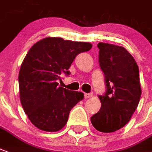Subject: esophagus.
I'll return each instance as SVG.
<instances>
[{
    "label": "esophagus",
    "instance_id": "34e87169",
    "mask_svg": "<svg viewBox=\"0 0 152 152\" xmlns=\"http://www.w3.org/2000/svg\"><path fill=\"white\" fill-rule=\"evenodd\" d=\"M84 96H85V98H90L93 96V93H85L84 94Z\"/></svg>",
    "mask_w": 152,
    "mask_h": 152
}]
</instances>
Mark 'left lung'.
<instances>
[{
	"instance_id": "left-lung-1",
	"label": "left lung",
	"mask_w": 152,
	"mask_h": 152,
	"mask_svg": "<svg viewBox=\"0 0 152 152\" xmlns=\"http://www.w3.org/2000/svg\"><path fill=\"white\" fill-rule=\"evenodd\" d=\"M97 48L106 89L98 96L102 107L91 122L99 131L110 133L123 127L137 109L141 96L139 67L122 47L99 42Z\"/></svg>"
}]
</instances>
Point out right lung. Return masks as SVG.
Instances as JSON below:
<instances>
[{"label":"right lung","mask_w":152,"mask_h":152,"mask_svg":"<svg viewBox=\"0 0 152 152\" xmlns=\"http://www.w3.org/2000/svg\"><path fill=\"white\" fill-rule=\"evenodd\" d=\"M91 48L89 42L45 38L28 51L19 72V92L25 113L36 127L56 132L66 125L84 94L59 87L57 80L69 76L76 56Z\"/></svg>","instance_id":"right-lung-1"}]
</instances>
